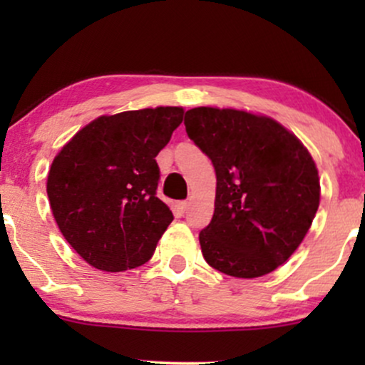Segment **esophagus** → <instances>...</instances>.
I'll use <instances>...</instances> for the list:
<instances>
[{
    "label": "esophagus",
    "mask_w": 365,
    "mask_h": 365,
    "mask_svg": "<svg viewBox=\"0 0 365 365\" xmlns=\"http://www.w3.org/2000/svg\"><path fill=\"white\" fill-rule=\"evenodd\" d=\"M188 206H190V202H188V200H182V202H178V209L182 212H185L187 209H188Z\"/></svg>",
    "instance_id": "obj_1"
}]
</instances>
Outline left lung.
Wrapping results in <instances>:
<instances>
[{
  "mask_svg": "<svg viewBox=\"0 0 365 365\" xmlns=\"http://www.w3.org/2000/svg\"><path fill=\"white\" fill-rule=\"evenodd\" d=\"M187 135L216 171L215 215L199 233L206 262L259 278L299 249L319 207V175L304 144L269 116L200 106Z\"/></svg>",
  "mask_w": 365,
  "mask_h": 365,
  "instance_id": "1",
  "label": "left lung"
}]
</instances>
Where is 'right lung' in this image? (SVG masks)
<instances>
[{
  "mask_svg": "<svg viewBox=\"0 0 365 365\" xmlns=\"http://www.w3.org/2000/svg\"><path fill=\"white\" fill-rule=\"evenodd\" d=\"M183 108L99 116L66 142L48 175L49 204L65 240L96 269L118 273L153 257L173 221L156 197V156Z\"/></svg>",
  "mask_w": 365,
  "mask_h": 365,
  "instance_id": "add662e5",
  "label": "right lung"
}]
</instances>
